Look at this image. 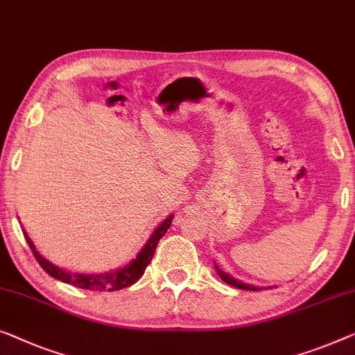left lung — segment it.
<instances>
[{
  "mask_svg": "<svg viewBox=\"0 0 355 355\" xmlns=\"http://www.w3.org/2000/svg\"><path fill=\"white\" fill-rule=\"evenodd\" d=\"M216 268V266H215ZM216 271H218V276L221 277V280H225L226 284H230V285H232V287H236V288H242V290H258L257 287H253V285H247V284H242V282H237L236 279H232L231 276H228V274L226 272H223V271H220L218 268H216Z\"/></svg>",
  "mask_w": 355,
  "mask_h": 355,
  "instance_id": "obj_1",
  "label": "left lung"
}]
</instances>
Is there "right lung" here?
I'll return each mask as SVG.
<instances>
[{
    "instance_id": "obj_1",
    "label": "right lung",
    "mask_w": 355,
    "mask_h": 355,
    "mask_svg": "<svg viewBox=\"0 0 355 355\" xmlns=\"http://www.w3.org/2000/svg\"><path fill=\"white\" fill-rule=\"evenodd\" d=\"M173 215H168L162 223L157 226L153 232L150 241L146 242V245L141 248V252L137 255L135 260H132L127 266L118 269L114 272H107V274H76V272H68L63 271V269L54 266V264L49 263L46 258H42L33 245V242L30 241V237L25 234L26 242L33 252L36 261L40 263V266L44 269V271L49 274L51 277L57 280H62V282L70 284L73 287L84 288V290H92V292H114V290H121L129 287V285L135 284L141 276H144L145 269L148 264H150L153 255H155L157 242L161 241V237L166 234L167 230L171 228Z\"/></svg>"
}]
</instances>
